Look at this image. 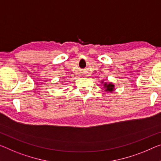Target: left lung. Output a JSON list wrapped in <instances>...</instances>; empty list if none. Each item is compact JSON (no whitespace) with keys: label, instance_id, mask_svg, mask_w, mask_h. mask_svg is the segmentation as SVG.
<instances>
[{"label":"left lung","instance_id":"8db88e82","mask_svg":"<svg viewBox=\"0 0 161 161\" xmlns=\"http://www.w3.org/2000/svg\"><path fill=\"white\" fill-rule=\"evenodd\" d=\"M102 83H103V82H102ZM103 88H105V91L106 92H112V91L114 90V85L112 83H103Z\"/></svg>","mask_w":161,"mask_h":161}]
</instances>
